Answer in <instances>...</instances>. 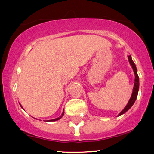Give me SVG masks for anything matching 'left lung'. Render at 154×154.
Returning <instances> with one entry per match:
<instances>
[{
    "mask_svg": "<svg viewBox=\"0 0 154 154\" xmlns=\"http://www.w3.org/2000/svg\"><path fill=\"white\" fill-rule=\"evenodd\" d=\"M128 60H129L130 64L132 66V69H133V71H134V75H135V79H134V85L133 91H132V94L131 98L130 99L129 102H128V104L126 105V106L125 107V109H124L121 112L119 113V116L123 114V113H125L126 111H127L128 110H129V109L131 108V106H132V105H133L134 102H135V100H136V99H137V94H138L139 85H140V81H139V76H138V75H137V68H136L135 64H134V63L133 62V61H132V57H131V56H130V55L128 56Z\"/></svg>",
    "mask_w": 154,
    "mask_h": 154,
    "instance_id": "left-lung-1",
    "label": "left lung"
}]
</instances>
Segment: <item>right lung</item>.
Wrapping results in <instances>:
<instances>
[{"label": "right lung", "mask_w": 154, "mask_h": 154, "mask_svg": "<svg viewBox=\"0 0 154 154\" xmlns=\"http://www.w3.org/2000/svg\"><path fill=\"white\" fill-rule=\"evenodd\" d=\"M21 106V105H20ZM64 115V111H63V113H62V116H61L60 117H59V118H57V119H52V120H49V121H57V120H59V119H60L61 118H62V116Z\"/></svg>", "instance_id": "add662e5"}]
</instances>
